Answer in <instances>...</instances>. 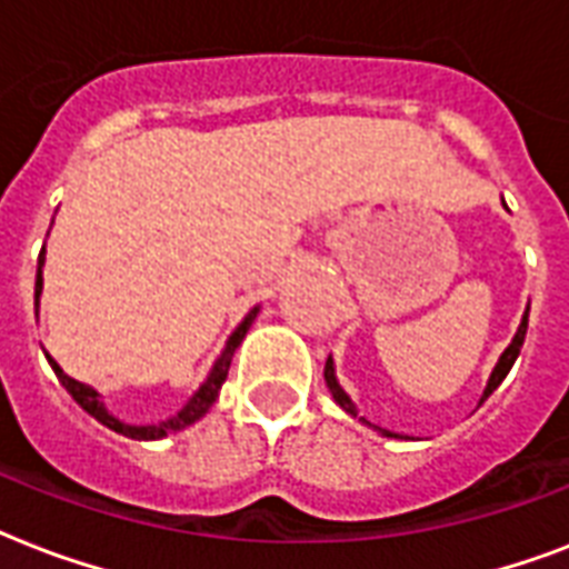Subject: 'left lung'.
Segmentation results:
<instances>
[{
  "instance_id": "8db88e82",
  "label": "left lung",
  "mask_w": 569,
  "mask_h": 569,
  "mask_svg": "<svg viewBox=\"0 0 569 569\" xmlns=\"http://www.w3.org/2000/svg\"><path fill=\"white\" fill-rule=\"evenodd\" d=\"M526 328H529V310H526V316H522L520 328H517V337L511 339V346L505 348V355L499 357V363H496L493 375H490V380H487L485 398L490 396V392H493V389L499 387V383H502L505 375L511 372L513 360H517V355H520L522 342H526ZM325 380H328L330 396H333V401H337V405L342 407V410H348V413H351V416H357V407L351 405V398L346 396V389H342V387H339V383H337V375H333V363H330V360H328V366H325ZM485 398H481V401H485ZM387 437H392V433H387Z\"/></svg>"
}]
</instances>
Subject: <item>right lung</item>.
<instances>
[{
	"mask_svg": "<svg viewBox=\"0 0 569 569\" xmlns=\"http://www.w3.org/2000/svg\"><path fill=\"white\" fill-rule=\"evenodd\" d=\"M40 262H43V257H40ZM40 268H38V280H34V303H38V295H40ZM253 319H257V310L248 312V319L241 321L239 328H236V333L230 337V342H227V348H223V355L218 357V363H214V369L209 372V378H206V383L194 392V398H191L189 405L182 407L180 413L173 416V419H168V422H159V425H144V428H136V425H123L118 422L114 416L102 407L100 396H97V389L84 387V383H79V380H73L70 375L61 372V366L56 363V360H49L52 363V369H56L58 380L64 383V389L70 392V396L79 401V407L82 410H88V413L97 419V422H102L106 428H111V431L123 433V437H132V440H159V437H168V433L173 431H182V428H189L191 422H197L200 416L209 410V407L214 405V398H218V389L223 387V380H227V372H230V363H232V355H236V348L241 346V339H244V333L250 330V325H253Z\"/></svg>",
	"mask_w": 569,
	"mask_h": 569,
	"instance_id": "obj_1",
	"label": "right lung"
}]
</instances>
